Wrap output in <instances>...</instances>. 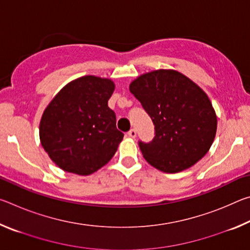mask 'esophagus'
<instances>
[{
	"instance_id": "34e87169",
	"label": "esophagus",
	"mask_w": 250,
	"mask_h": 250,
	"mask_svg": "<svg viewBox=\"0 0 250 250\" xmlns=\"http://www.w3.org/2000/svg\"><path fill=\"white\" fill-rule=\"evenodd\" d=\"M128 135L130 138H135L137 137V131H135V129H131L128 132Z\"/></svg>"
}]
</instances>
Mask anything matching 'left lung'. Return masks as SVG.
<instances>
[{
	"instance_id": "8db88e82",
	"label": "left lung",
	"mask_w": 250,
	"mask_h": 250,
	"mask_svg": "<svg viewBox=\"0 0 250 250\" xmlns=\"http://www.w3.org/2000/svg\"><path fill=\"white\" fill-rule=\"evenodd\" d=\"M129 88L154 125L153 140L139 141L147 163L164 173H177L208 152L217 118L195 83L176 70L159 69L141 75Z\"/></svg>"
}]
</instances>
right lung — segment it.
Listing matches in <instances>:
<instances>
[{
    "label": "right lung",
    "mask_w": 250,
    "mask_h": 250,
    "mask_svg": "<svg viewBox=\"0 0 250 250\" xmlns=\"http://www.w3.org/2000/svg\"><path fill=\"white\" fill-rule=\"evenodd\" d=\"M112 80L83 76L67 83L42 116L40 139L62 170L89 175L107 164L124 139L108 107Z\"/></svg>",
    "instance_id": "right-lung-1"
}]
</instances>
